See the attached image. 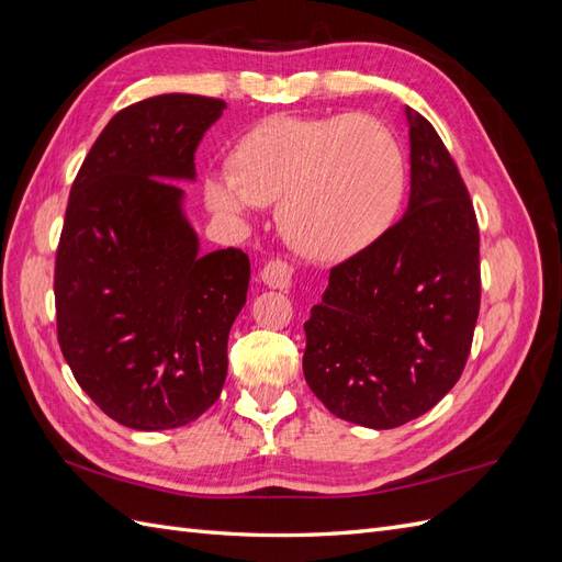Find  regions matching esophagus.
Masks as SVG:
<instances>
[{"mask_svg": "<svg viewBox=\"0 0 562 562\" xmlns=\"http://www.w3.org/2000/svg\"><path fill=\"white\" fill-rule=\"evenodd\" d=\"M295 279V269L283 262V260H271L262 267V281L269 288H279V291H288L293 285Z\"/></svg>", "mask_w": 562, "mask_h": 562, "instance_id": "obj_1", "label": "esophagus"}]
</instances>
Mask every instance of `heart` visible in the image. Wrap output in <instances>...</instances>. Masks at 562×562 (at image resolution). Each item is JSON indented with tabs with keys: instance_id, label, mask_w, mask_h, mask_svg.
<instances>
[{
	"instance_id": "1",
	"label": "heart",
	"mask_w": 562,
	"mask_h": 562,
	"mask_svg": "<svg viewBox=\"0 0 562 562\" xmlns=\"http://www.w3.org/2000/svg\"><path fill=\"white\" fill-rule=\"evenodd\" d=\"M407 168L396 135L366 114L274 116L250 128L229 157V176L206 199L229 215L279 203V227L312 260H347L394 227Z\"/></svg>"
}]
</instances>
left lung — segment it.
Returning a JSON list of instances; mask_svg holds the SVG:
<instances>
[{"mask_svg": "<svg viewBox=\"0 0 562 562\" xmlns=\"http://www.w3.org/2000/svg\"><path fill=\"white\" fill-rule=\"evenodd\" d=\"M411 124V203L378 244L330 269L304 323V380L339 419L394 429L462 378L481 310V234L436 128Z\"/></svg>", "mask_w": 562, "mask_h": 562, "instance_id": "left-lung-1", "label": "left lung"}]
</instances>
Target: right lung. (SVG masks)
Segmentation results:
<instances>
[{"mask_svg":"<svg viewBox=\"0 0 562 562\" xmlns=\"http://www.w3.org/2000/svg\"><path fill=\"white\" fill-rule=\"evenodd\" d=\"M225 100L166 93L119 110L83 159L56 250L58 345L114 422L176 429L217 401L246 304L239 248L199 255L182 215L194 151Z\"/></svg>","mask_w":562,"mask_h":562,"instance_id":"obj_1","label":"right lung"}]
</instances>
